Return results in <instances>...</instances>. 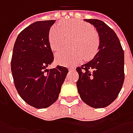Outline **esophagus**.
Listing matches in <instances>:
<instances>
[{
    "label": "esophagus",
    "instance_id": "1",
    "mask_svg": "<svg viewBox=\"0 0 133 133\" xmlns=\"http://www.w3.org/2000/svg\"><path fill=\"white\" fill-rule=\"evenodd\" d=\"M69 70H75V68L74 67H70V68H69Z\"/></svg>",
    "mask_w": 133,
    "mask_h": 133
}]
</instances>
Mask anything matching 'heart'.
I'll return each mask as SVG.
<instances>
[{"instance_id": "b5f03b06", "label": "heart", "mask_w": 133, "mask_h": 133, "mask_svg": "<svg viewBox=\"0 0 133 133\" xmlns=\"http://www.w3.org/2000/svg\"><path fill=\"white\" fill-rule=\"evenodd\" d=\"M59 25L52 26L49 33V42L54 51H58L63 47L65 32L68 35L77 38L73 44V48L78 50L74 52L61 51L55 55L57 63L62 65H70L81 61L85 58H92L96 54L100 44L98 35L92 31V26L88 23L68 20ZM63 29H62V28Z\"/></svg>"}]
</instances>
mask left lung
<instances>
[{"mask_svg": "<svg viewBox=\"0 0 133 133\" xmlns=\"http://www.w3.org/2000/svg\"><path fill=\"white\" fill-rule=\"evenodd\" d=\"M93 25L99 36L98 52L89 62L77 67L76 85L81 100L93 108L112 104L124 81V53L115 32L98 19H84Z\"/></svg>", "mask_w": 133, "mask_h": 133, "instance_id": "left-lung-1", "label": "left lung"}]
</instances>
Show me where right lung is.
<instances>
[{"label": "right lung", "instance_id": "obj_1", "mask_svg": "<svg viewBox=\"0 0 133 133\" xmlns=\"http://www.w3.org/2000/svg\"><path fill=\"white\" fill-rule=\"evenodd\" d=\"M55 20L36 21L18 35L13 47L11 70L21 98L38 109L46 108L58 98L69 70L57 66L47 69L54 56L49 42Z\"/></svg>", "mask_w": 133, "mask_h": 133}]
</instances>
